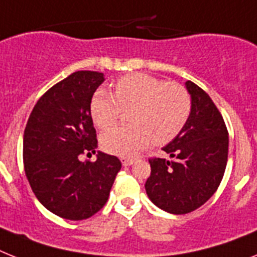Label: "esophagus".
I'll list each match as a JSON object with an SVG mask.
<instances>
[{
  "label": "esophagus",
  "mask_w": 257,
  "mask_h": 257,
  "mask_svg": "<svg viewBox=\"0 0 257 257\" xmlns=\"http://www.w3.org/2000/svg\"><path fill=\"white\" fill-rule=\"evenodd\" d=\"M120 162H122V165H123V167H128V165L134 164V159L133 158H120Z\"/></svg>",
  "instance_id": "1"
}]
</instances>
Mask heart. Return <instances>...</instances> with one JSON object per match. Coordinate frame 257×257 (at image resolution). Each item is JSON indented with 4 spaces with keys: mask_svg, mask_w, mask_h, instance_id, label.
Segmentation results:
<instances>
[{
    "mask_svg": "<svg viewBox=\"0 0 257 257\" xmlns=\"http://www.w3.org/2000/svg\"><path fill=\"white\" fill-rule=\"evenodd\" d=\"M190 95L177 82H165L154 76L133 73L119 78L114 95L98 90L90 102V115L98 128L116 122L122 110H131L128 127H113L101 135V147L107 154L130 156L155 144H167L184 128L190 115Z\"/></svg>",
    "mask_w": 257,
    "mask_h": 257,
    "instance_id": "heart-1",
    "label": "heart"
}]
</instances>
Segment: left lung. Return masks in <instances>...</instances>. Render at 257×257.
<instances>
[{"mask_svg":"<svg viewBox=\"0 0 257 257\" xmlns=\"http://www.w3.org/2000/svg\"><path fill=\"white\" fill-rule=\"evenodd\" d=\"M185 86L192 98L188 122L163 151L167 159H150L146 181L150 200L171 214L194 211L217 192L227 164L228 133L213 99L194 82Z\"/></svg>","mask_w":257,"mask_h":257,"instance_id":"8db88e82","label":"left lung"}]
</instances>
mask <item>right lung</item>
I'll list each match as a JSON object with an SVG mask.
<instances>
[{"label":"right lung","instance_id":"right-lung-1","mask_svg":"<svg viewBox=\"0 0 257 257\" xmlns=\"http://www.w3.org/2000/svg\"><path fill=\"white\" fill-rule=\"evenodd\" d=\"M103 81L101 72L78 71L57 82L34 106L23 134L30 186L46 209L64 219H86L102 209L122 167L116 156L99 151L95 162L80 160L95 154L90 102Z\"/></svg>","mask_w":257,"mask_h":257}]
</instances>
